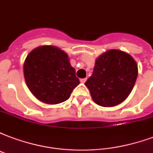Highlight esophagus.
Wrapping results in <instances>:
<instances>
[{"mask_svg": "<svg viewBox=\"0 0 153 153\" xmlns=\"http://www.w3.org/2000/svg\"><path fill=\"white\" fill-rule=\"evenodd\" d=\"M86 80H87V78H83V79H81L80 81H81V83H85V82L86 81Z\"/></svg>", "mask_w": 153, "mask_h": 153, "instance_id": "obj_1", "label": "esophagus"}]
</instances>
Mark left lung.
Segmentation results:
<instances>
[{
	"mask_svg": "<svg viewBox=\"0 0 153 153\" xmlns=\"http://www.w3.org/2000/svg\"><path fill=\"white\" fill-rule=\"evenodd\" d=\"M137 76L138 66L132 56L111 49L96 59L93 74L85 85L96 104L112 107L127 99Z\"/></svg>",
	"mask_w": 153,
	"mask_h": 153,
	"instance_id": "8db88e82",
	"label": "left lung"
}]
</instances>
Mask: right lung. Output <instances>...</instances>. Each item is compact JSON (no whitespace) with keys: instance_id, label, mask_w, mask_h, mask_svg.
<instances>
[{"instance_id":"right-lung-1","label":"right lung","mask_w":153,"mask_h":153,"mask_svg":"<svg viewBox=\"0 0 153 153\" xmlns=\"http://www.w3.org/2000/svg\"><path fill=\"white\" fill-rule=\"evenodd\" d=\"M23 72L31 94L50 105L68 99L80 84L68 54L55 46L43 45L33 49L25 59Z\"/></svg>"}]
</instances>
